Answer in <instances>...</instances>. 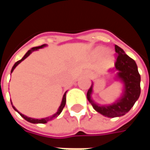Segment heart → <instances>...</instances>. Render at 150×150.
I'll return each instance as SVG.
<instances>
[{
	"label": "heart",
	"instance_id": "b5f03b06",
	"mask_svg": "<svg viewBox=\"0 0 150 150\" xmlns=\"http://www.w3.org/2000/svg\"><path fill=\"white\" fill-rule=\"evenodd\" d=\"M106 52V49L104 48V47H99L96 50V54L98 56H102L103 54H104ZM113 55L111 54V53H107L105 54V58H104V62H106L107 64H111L113 62Z\"/></svg>",
	"mask_w": 150,
	"mask_h": 150
}]
</instances>
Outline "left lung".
I'll return each instance as SVG.
<instances>
[{
	"label": "left lung",
	"instance_id": "left-lung-1",
	"mask_svg": "<svg viewBox=\"0 0 150 150\" xmlns=\"http://www.w3.org/2000/svg\"><path fill=\"white\" fill-rule=\"evenodd\" d=\"M115 50L117 54L115 68L109 70L108 72H116V79L123 83V91L120 97L112 104H96L91 97L93 83L87 93L88 100L95 110L103 116L111 118L125 115L138 100L141 94V75L137 63L120 46L115 45Z\"/></svg>",
	"mask_w": 150,
	"mask_h": 150
}]
</instances>
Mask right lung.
Segmentation results:
<instances>
[{
    "mask_svg": "<svg viewBox=\"0 0 150 150\" xmlns=\"http://www.w3.org/2000/svg\"><path fill=\"white\" fill-rule=\"evenodd\" d=\"M47 45L46 44H43V45H42V46H36V47H33V48H31L30 50H28L27 52H26V54H25L24 56H23V58L21 59V60H19V61H18L17 62H15V64L13 65V68H12L11 70V73L13 71V70L15 69V67H17V66L19 64V63H21L24 59H25L26 58H27L28 56L31 53L34 52V51H35V50H38V49H42V48H43V47H45V46H46ZM67 91H66L65 93H64V95H63V96H62V102H61V104H60V106H59V109H58V111L56 112L54 115H52V116H48V117H46V118H42V119H35V118H31V117H28V116H25V115H23L22 113H21L20 112H18L17 109H16V108L13 105V104H12L11 102V104L12 106H13V109H14L15 111H17L20 115H21V117H23L25 120H27L28 122H30L32 123V124H46V123H47L49 120H51L54 119V118H56L57 116H59L60 113L62 112V109H63V108L65 107V104H66V93H67Z\"/></svg>",
    "mask_w": 150,
    "mask_h": 150,
    "instance_id": "obj_1",
    "label": "right lung"
}]
</instances>
